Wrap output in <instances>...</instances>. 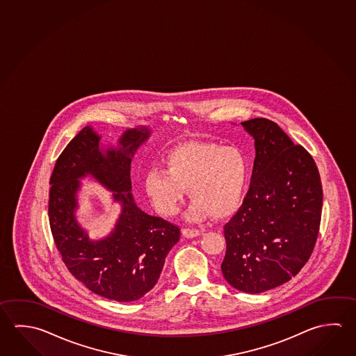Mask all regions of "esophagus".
Segmentation results:
<instances>
[{"label": "esophagus", "mask_w": 356, "mask_h": 356, "mask_svg": "<svg viewBox=\"0 0 356 356\" xmlns=\"http://www.w3.org/2000/svg\"><path fill=\"white\" fill-rule=\"evenodd\" d=\"M182 235L185 237H188V238H191V237L199 236L200 234H201V231L197 230V229H188V227H184L182 230Z\"/></svg>", "instance_id": "1"}]
</instances>
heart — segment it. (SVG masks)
Here are the masks:
<instances>
[{
	"mask_svg": "<svg viewBox=\"0 0 356 356\" xmlns=\"http://www.w3.org/2000/svg\"><path fill=\"white\" fill-rule=\"evenodd\" d=\"M165 170L150 169L145 191L161 215L180 210L186 188L193 200L186 218L202 221L211 215L225 218L243 204L250 177L249 159L236 146L188 143L174 147L163 159Z\"/></svg>",
	"mask_w": 356,
	"mask_h": 356,
	"instance_id": "b5f03b06",
	"label": "heart"
}]
</instances>
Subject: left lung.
<instances>
[{"label": "left lung", "instance_id": "8db88e82", "mask_svg": "<svg viewBox=\"0 0 356 356\" xmlns=\"http://www.w3.org/2000/svg\"><path fill=\"white\" fill-rule=\"evenodd\" d=\"M256 156L243 205L224 226L225 280L240 291L280 286L304 268L318 238L323 186L318 166L268 119L241 122Z\"/></svg>", "mask_w": 356, "mask_h": 356}]
</instances>
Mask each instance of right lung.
I'll use <instances>...</instances> for the list:
<instances>
[{"label":"right lung","instance_id":"obj_1","mask_svg":"<svg viewBox=\"0 0 356 356\" xmlns=\"http://www.w3.org/2000/svg\"><path fill=\"white\" fill-rule=\"evenodd\" d=\"M150 135L147 127L124 132L119 149L104 154L86 126L70 141L51 175L49 220L66 268L88 290L106 299H141L156 285L165 259L180 240L179 226L140 210L132 199L131 157ZM91 175L111 191L123 211L115 230L99 242L88 238L74 216L78 179Z\"/></svg>","mask_w":356,"mask_h":356}]
</instances>
